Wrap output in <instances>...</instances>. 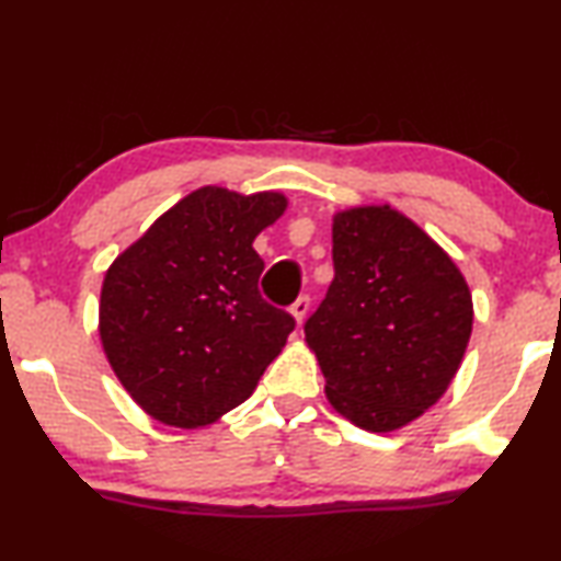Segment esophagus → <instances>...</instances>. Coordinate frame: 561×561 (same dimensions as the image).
<instances>
[{
	"label": "esophagus",
	"mask_w": 561,
	"mask_h": 561,
	"mask_svg": "<svg viewBox=\"0 0 561 561\" xmlns=\"http://www.w3.org/2000/svg\"><path fill=\"white\" fill-rule=\"evenodd\" d=\"M291 318H295L297 325H302V320L307 318V312H310V297H299L295 299V305L289 307Z\"/></svg>",
	"instance_id": "obj_1"
}]
</instances>
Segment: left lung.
Here are the masks:
<instances>
[{
  "instance_id": "left-lung-1",
  "label": "left lung",
  "mask_w": 561,
  "mask_h": 561,
  "mask_svg": "<svg viewBox=\"0 0 561 561\" xmlns=\"http://www.w3.org/2000/svg\"><path fill=\"white\" fill-rule=\"evenodd\" d=\"M335 279L305 343L330 407L366 432H397L445 397L472 333L462 272L404 213L353 205L333 216Z\"/></svg>"
}]
</instances>
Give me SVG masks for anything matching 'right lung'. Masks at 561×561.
I'll list each match as a JSON object with an SVG mask.
<instances>
[{
	"label": "right lung",
	"instance_id": "1",
	"mask_svg": "<svg viewBox=\"0 0 561 561\" xmlns=\"http://www.w3.org/2000/svg\"><path fill=\"white\" fill-rule=\"evenodd\" d=\"M279 191L203 185L164 210L104 274L99 337L152 420L198 430L254 393L295 330L256 284L254 239L287 210Z\"/></svg>",
	"mask_w": 561,
	"mask_h": 561
}]
</instances>
